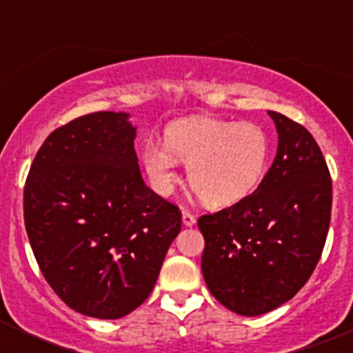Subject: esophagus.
Segmentation results:
<instances>
[{"instance_id": "esophagus-1", "label": "esophagus", "mask_w": 353, "mask_h": 353, "mask_svg": "<svg viewBox=\"0 0 353 353\" xmlns=\"http://www.w3.org/2000/svg\"><path fill=\"white\" fill-rule=\"evenodd\" d=\"M182 223H183V226H194L196 217L189 210H183L182 212Z\"/></svg>"}]
</instances>
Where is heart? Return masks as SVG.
Listing matches in <instances>:
<instances>
[{
	"mask_svg": "<svg viewBox=\"0 0 353 353\" xmlns=\"http://www.w3.org/2000/svg\"><path fill=\"white\" fill-rule=\"evenodd\" d=\"M141 161L157 191H171L180 161L187 164L189 183L210 207H230L261 185L270 141L256 123L189 117L166 127L164 143L146 141Z\"/></svg>",
	"mask_w": 353,
	"mask_h": 353,
	"instance_id": "obj_1",
	"label": "heart"
}]
</instances>
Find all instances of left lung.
<instances>
[{
    "label": "left lung",
    "mask_w": 353,
    "mask_h": 353,
    "mask_svg": "<svg viewBox=\"0 0 353 353\" xmlns=\"http://www.w3.org/2000/svg\"><path fill=\"white\" fill-rule=\"evenodd\" d=\"M263 182L244 201L198 219L205 236L201 272L224 307L242 316L276 310L305 285L322 256L332 182L322 150L285 114Z\"/></svg>",
    "instance_id": "8db88e82"
}]
</instances>
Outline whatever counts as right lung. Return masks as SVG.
<instances>
[{
	"mask_svg": "<svg viewBox=\"0 0 353 353\" xmlns=\"http://www.w3.org/2000/svg\"><path fill=\"white\" fill-rule=\"evenodd\" d=\"M129 113L99 111L43 141L24 187V224L46 281L74 311L117 320L148 299L182 228L145 183Z\"/></svg>",
	"mask_w": 353,
	"mask_h": 353,
	"instance_id": "1",
	"label": "right lung"
}]
</instances>
